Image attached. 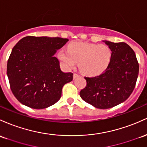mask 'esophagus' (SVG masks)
<instances>
[{"mask_svg": "<svg viewBox=\"0 0 147 147\" xmlns=\"http://www.w3.org/2000/svg\"><path fill=\"white\" fill-rule=\"evenodd\" d=\"M77 77H79V75H77V74H76V73H75L73 75V78L74 79H75V78H77Z\"/></svg>", "mask_w": 147, "mask_h": 147, "instance_id": "esophagus-1", "label": "esophagus"}]
</instances>
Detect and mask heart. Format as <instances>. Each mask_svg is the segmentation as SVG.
I'll return each mask as SVG.
<instances>
[{"label": "heart", "instance_id": "1", "mask_svg": "<svg viewBox=\"0 0 147 147\" xmlns=\"http://www.w3.org/2000/svg\"><path fill=\"white\" fill-rule=\"evenodd\" d=\"M58 56L66 68H72L79 62V68L82 73L96 75L108 67L112 52L107 45L77 42L71 43L68 50H61Z\"/></svg>", "mask_w": 147, "mask_h": 147}]
</instances>
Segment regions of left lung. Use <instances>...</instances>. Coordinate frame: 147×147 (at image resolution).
<instances>
[{"mask_svg":"<svg viewBox=\"0 0 147 147\" xmlns=\"http://www.w3.org/2000/svg\"><path fill=\"white\" fill-rule=\"evenodd\" d=\"M112 52L105 72L97 77H84L86 86L80 91L83 100L99 109H109L128 99L133 91L139 73L135 52L125 42L103 40Z\"/></svg>","mask_w":147,"mask_h":147,"instance_id":"1","label":"left lung"}]
</instances>
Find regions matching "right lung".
Instances as JSON below:
<instances>
[{
    "instance_id": "add662e5",
    "label": "right lung",
    "mask_w": 147,
    "mask_h": 147,
    "mask_svg": "<svg viewBox=\"0 0 147 147\" xmlns=\"http://www.w3.org/2000/svg\"><path fill=\"white\" fill-rule=\"evenodd\" d=\"M68 39L27 36L12 50L7 61V75L14 96L33 109H45L61 97L62 88L73 74L61 70L54 55Z\"/></svg>"
}]
</instances>
